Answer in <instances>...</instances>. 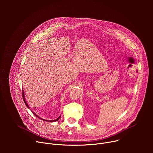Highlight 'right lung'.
<instances>
[{
	"instance_id": "right-lung-1",
	"label": "right lung",
	"mask_w": 153,
	"mask_h": 153,
	"mask_svg": "<svg viewBox=\"0 0 153 153\" xmlns=\"http://www.w3.org/2000/svg\"><path fill=\"white\" fill-rule=\"evenodd\" d=\"M22 97H23V99H24V102H25V104L26 105V106L28 107V108H29V106H28V104L27 103V102H26V101H25V97H24V91L22 90ZM33 113V114L34 115V116H37L38 118H39V119H40L41 120H45V121H48V122H55V121H57V120H59V119H60V116H59L57 119H56V120H44V119H41V118H40L39 116H37L34 113H33V112H32Z\"/></svg>"
}]
</instances>
